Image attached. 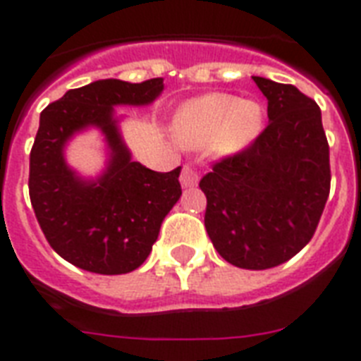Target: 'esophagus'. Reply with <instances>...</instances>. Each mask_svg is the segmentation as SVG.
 <instances>
[{
    "label": "esophagus",
    "instance_id": "1",
    "mask_svg": "<svg viewBox=\"0 0 361 361\" xmlns=\"http://www.w3.org/2000/svg\"><path fill=\"white\" fill-rule=\"evenodd\" d=\"M180 181L181 185L185 187H197L198 185V174L197 170L191 169L189 164H185L183 169H181V176H180Z\"/></svg>",
    "mask_w": 361,
    "mask_h": 361
}]
</instances>
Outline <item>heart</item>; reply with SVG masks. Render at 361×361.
I'll return each instance as SVG.
<instances>
[{
	"mask_svg": "<svg viewBox=\"0 0 361 361\" xmlns=\"http://www.w3.org/2000/svg\"><path fill=\"white\" fill-rule=\"evenodd\" d=\"M264 129L262 104L231 93L191 99L172 118V136L183 146H206L219 155H236L255 144Z\"/></svg>",
	"mask_w": 361,
	"mask_h": 361,
	"instance_id": "b5f03b06",
	"label": "heart"
}]
</instances>
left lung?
I'll return each mask as SVG.
<instances>
[{"label":"left lung","mask_w":361,"mask_h":361,"mask_svg":"<svg viewBox=\"0 0 361 361\" xmlns=\"http://www.w3.org/2000/svg\"><path fill=\"white\" fill-rule=\"evenodd\" d=\"M268 99L255 144L200 180L204 225L221 257L243 269L290 260L313 238L330 195V147L319 104L296 86L252 76Z\"/></svg>","instance_id":"obj_1"}]
</instances>
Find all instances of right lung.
I'll list each match as a JSON object with an SVG mask.
<instances>
[{"instance_id": "add662e5", "label": "right lung", "mask_w": 361, "mask_h": 361, "mask_svg": "<svg viewBox=\"0 0 361 361\" xmlns=\"http://www.w3.org/2000/svg\"><path fill=\"white\" fill-rule=\"evenodd\" d=\"M163 78L130 84L106 78L69 90L41 112L30 155V198L48 243L76 268L121 275L144 264L164 217L181 197V166L155 172L133 161L116 106H147L163 93ZM97 128L107 166L82 178L64 159L76 134Z\"/></svg>"}]
</instances>
